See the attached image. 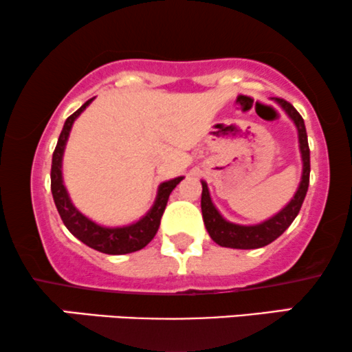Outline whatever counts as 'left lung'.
I'll use <instances>...</instances> for the list:
<instances>
[{"instance_id": "1", "label": "left lung", "mask_w": 352, "mask_h": 352, "mask_svg": "<svg viewBox=\"0 0 352 352\" xmlns=\"http://www.w3.org/2000/svg\"><path fill=\"white\" fill-rule=\"evenodd\" d=\"M276 102L279 104L282 109L285 111L290 119L296 124L298 132V146H300L302 153V181L298 184L296 196L290 199V202L280 212H277L274 217L264 220L258 225H236L225 220L220 212L215 209L214 202H212L209 188H207L206 181H202V199H201V209L204 223H206L207 232L212 240L217 245L225 246V248H236V250H256L263 248L279 238L282 233L290 227V223L296 220V217L300 212L303 199L307 196L310 183V148L309 140H307V130L303 124L302 116L298 114L296 107L292 104L285 101V99L276 98Z\"/></svg>"}]
</instances>
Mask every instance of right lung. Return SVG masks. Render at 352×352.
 Wrapping results in <instances>:
<instances>
[{
    "label": "right lung",
    "mask_w": 352,
    "mask_h": 352,
    "mask_svg": "<svg viewBox=\"0 0 352 352\" xmlns=\"http://www.w3.org/2000/svg\"><path fill=\"white\" fill-rule=\"evenodd\" d=\"M93 99L86 101L80 109L73 112V114L65 120L62 133H60L58 142H56L54 156H52V171H50L52 196H54L56 210H58L60 217H62L65 227L70 230L73 236H76L78 240L83 241L85 245L89 246V248L101 251V253H106V254L133 253V251L145 248V246L153 240V236L156 235V232H158L160 228L163 212L166 209L169 194L173 192V189H175L176 186L184 179V177L179 176V177H175V179L164 181V183L160 184L153 207L148 210V214L135 223L125 225V227H102V225H98L96 222H93V220H89L88 217L81 214V212L73 206L72 199L67 192V188H65L63 184L62 160H63L65 145H67L68 137H70L73 122H75L76 117L89 106Z\"/></svg>",
    "instance_id": "add662e5"
}]
</instances>
